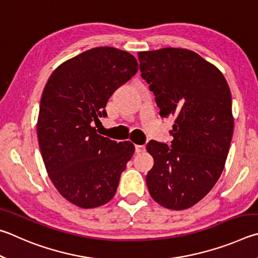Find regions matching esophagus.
Masks as SVG:
<instances>
[{"instance_id": "34e87169", "label": "esophagus", "mask_w": 258, "mask_h": 258, "mask_svg": "<svg viewBox=\"0 0 258 258\" xmlns=\"http://www.w3.org/2000/svg\"><path fill=\"white\" fill-rule=\"evenodd\" d=\"M145 146L144 145H135V151H136V153H143L145 152Z\"/></svg>"}]
</instances>
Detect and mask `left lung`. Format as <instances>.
I'll use <instances>...</instances> for the list:
<instances>
[{"instance_id": "obj_1", "label": "left lung", "mask_w": 258, "mask_h": 258, "mask_svg": "<svg viewBox=\"0 0 258 258\" xmlns=\"http://www.w3.org/2000/svg\"><path fill=\"white\" fill-rule=\"evenodd\" d=\"M142 77L160 115L174 116L171 146L151 141L146 175L157 204L181 211L202 201L224 169L233 135L231 93L218 68L186 48L138 52Z\"/></svg>"}]
</instances>
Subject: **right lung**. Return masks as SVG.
<instances>
[{"mask_svg": "<svg viewBox=\"0 0 258 258\" xmlns=\"http://www.w3.org/2000/svg\"><path fill=\"white\" fill-rule=\"evenodd\" d=\"M138 70L134 55L95 47L61 63L45 85L37 137L47 174L57 191L81 209H95L115 195L122 171L135 152L128 141L98 135L108 98Z\"/></svg>", "mask_w": 258, "mask_h": 258, "instance_id": "obj_1", "label": "right lung"}]
</instances>
